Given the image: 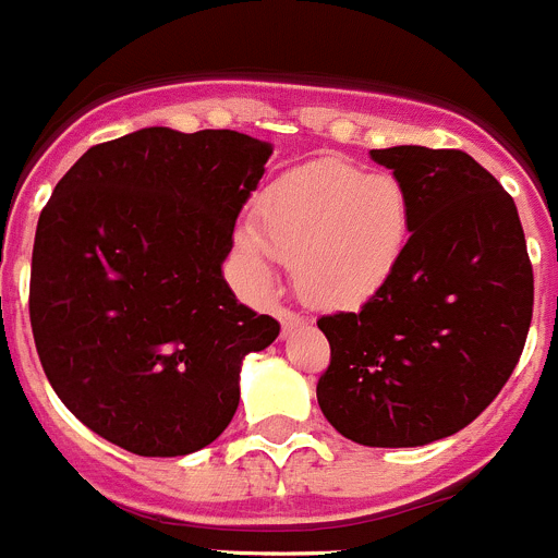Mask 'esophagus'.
Returning a JSON list of instances; mask_svg holds the SVG:
<instances>
[{"instance_id": "esophagus-1", "label": "esophagus", "mask_w": 558, "mask_h": 558, "mask_svg": "<svg viewBox=\"0 0 558 558\" xmlns=\"http://www.w3.org/2000/svg\"><path fill=\"white\" fill-rule=\"evenodd\" d=\"M276 318H279V324H282L284 335H290V331H295L304 326V318H301L299 313H293V310H284V306H279V310H276Z\"/></svg>"}]
</instances>
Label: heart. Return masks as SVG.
<instances>
[{"instance_id": "heart-1", "label": "heart", "mask_w": 558, "mask_h": 558, "mask_svg": "<svg viewBox=\"0 0 558 558\" xmlns=\"http://www.w3.org/2000/svg\"><path fill=\"white\" fill-rule=\"evenodd\" d=\"M412 238V202L390 173L318 160L284 173L243 229L240 252L259 276L293 265L295 290L320 310H354L376 299L401 268Z\"/></svg>"}]
</instances>
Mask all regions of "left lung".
Wrapping results in <instances>:
<instances>
[{
    "mask_svg": "<svg viewBox=\"0 0 558 558\" xmlns=\"http://www.w3.org/2000/svg\"><path fill=\"white\" fill-rule=\"evenodd\" d=\"M412 202L401 268L360 313L318 320L326 421L360 446L415 448L476 421L512 376L534 306L512 196L459 149H373Z\"/></svg>",
    "mask_w": 558,
    "mask_h": 558,
    "instance_id": "8db88e82",
    "label": "left lung"
}]
</instances>
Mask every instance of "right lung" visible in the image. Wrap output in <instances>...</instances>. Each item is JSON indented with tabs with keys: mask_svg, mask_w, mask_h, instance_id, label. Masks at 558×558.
Segmentation results:
<instances>
[{
	"mask_svg": "<svg viewBox=\"0 0 558 558\" xmlns=\"http://www.w3.org/2000/svg\"><path fill=\"white\" fill-rule=\"evenodd\" d=\"M270 143L168 126L90 146L35 229L29 324L46 379L90 432L137 457L209 446L245 354L279 337L223 279Z\"/></svg>",
	"mask_w": 558,
	"mask_h": 558,
	"instance_id": "right-lung-1",
	"label": "right lung"
}]
</instances>
